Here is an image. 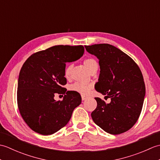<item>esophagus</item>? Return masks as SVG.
<instances>
[{"label":"esophagus","instance_id":"esophagus-1","mask_svg":"<svg viewBox=\"0 0 160 160\" xmlns=\"http://www.w3.org/2000/svg\"><path fill=\"white\" fill-rule=\"evenodd\" d=\"M81 97H82V100H84L87 99V97L83 96V95H82V96H81Z\"/></svg>","mask_w":160,"mask_h":160}]
</instances>
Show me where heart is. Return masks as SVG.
Masks as SVG:
<instances>
[{
	"mask_svg": "<svg viewBox=\"0 0 160 160\" xmlns=\"http://www.w3.org/2000/svg\"><path fill=\"white\" fill-rule=\"evenodd\" d=\"M84 64L85 67L89 69L91 72L97 69L98 67V64L97 61L92 58H88L84 60ZM71 69H72V65L71 64H69L67 65L64 69V76L65 77L68 78L69 77L71 74ZM91 87L90 85H87V84L80 83V82H76L73 84L70 87V89L71 91H76V92L82 93V94H87L89 93L90 91Z\"/></svg>",
	"mask_w": 160,
	"mask_h": 160,
	"instance_id": "1",
	"label": "heart"
}]
</instances>
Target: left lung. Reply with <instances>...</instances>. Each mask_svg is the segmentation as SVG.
Here are the masks:
<instances>
[{
  "label": "left lung",
  "instance_id": "obj_1",
  "mask_svg": "<svg viewBox=\"0 0 160 160\" xmlns=\"http://www.w3.org/2000/svg\"><path fill=\"white\" fill-rule=\"evenodd\" d=\"M84 47L99 59L100 73L95 88L111 98L107 104L95 98L97 107L91 118L110 134L128 131L137 122L144 103L145 84L140 67L127 54L109 44Z\"/></svg>",
  "mask_w": 160,
  "mask_h": 160
}]
</instances>
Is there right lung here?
Returning <instances> with one entry per match:
<instances>
[{
	"label": "right lung",
	"mask_w": 160,
	"mask_h": 160,
	"mask_svg": "<svg viewBox=\"0 0 160 160\" xmlns=\"http://www.w3.org/2000/svg\"><path fill=\"white\" fill-rule=\"evenodd\" d=\"M84 52L82 45H56L33 53L23 64L17 103L23 120L33 131L48 135L59 131L80 104V93L62 86L67 84L66 62L80 58ZM56 93L64 94L62 101L54 100Z\"/></svg>",
	"instance_id": "right-lung-1"
}]
</instances>
